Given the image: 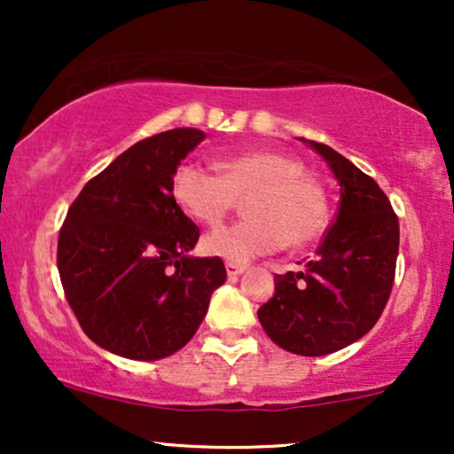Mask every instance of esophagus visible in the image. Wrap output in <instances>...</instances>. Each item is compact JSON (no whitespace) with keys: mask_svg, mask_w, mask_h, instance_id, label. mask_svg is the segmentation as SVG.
Segmentation results:
<instances>
[{"mask_svg":"<svg viewBox=\"0 0 454 454\" xmlns=\"http://www.w3.org/2000/svg\"><path fill=\"white\" fill-rule=\"evenodd\" d=\"M245 270L243 264H237V262H226V273L228 278H237V275H241Z\"/></svg>","mask_w":454,"mask_h":454,"instance_id":"34e87169","label":"esophagus"}]
</instances>
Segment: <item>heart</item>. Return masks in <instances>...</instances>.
I'll list each match as a JSON object with an SVG mask.
<instances>
[{"label":"heart","instance_id":"b5f03b06","mask_svg":"<svg viewBox=\"0 0 454 454\" xmlns=\"http://www.w3.org/2000/svg\"><path fill=\"white\" fill-rule=\"evenodd\" d=\"M220 175L185 164L173 176V196L187 215L205 226H220L244 198L247 220L223 226L202 239L209 256L228 262L273 254L286 243L314 241L328 222V200L299 158L273 149H252L217 161Z\"/></svg>","mask_w":454,"mask_h":454}]
</instances>
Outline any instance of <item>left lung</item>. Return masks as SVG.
Masks as SVG:
<instances>
[{
    "label": "left lung",
    "mask_w": 454,
    "mask_h": 454,
    "mask_svg": "<svg viewBox=\"0 0 454 454\" xmlns=\"http://www.w3.org/2000/svg\"><path fill=\"white\" fill-rule=\"evenodd\" d=\"M340 184V211L303 270L275 275L258 309L270 341L301 356H325L372 331L393 290L399 220L387 194L328 145L305 140Z\"/></svg>",
    "instance_id": "8db88e82"
}]
</instances>
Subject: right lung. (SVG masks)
<instances>
[{
    "mask_svg": "<svg viewBox=\"0 0 454 454\" xmlns=\"http://www.w3.org/2000/svg\"><path fill=\"white\" fill-rule=\"evenodd\" d=\"M205 138L175 128L123 151L82 187L57 243L67 303L85 335L132 361L185 346L226 281L220 258L190 256L200 231L173 196L181 160Z\"/></svg>",
    "mask_w": 454,
    "mask_h": 454,
    "instance_id": "right-lung-1",
    "label": "right lung"
}]
</instances>
